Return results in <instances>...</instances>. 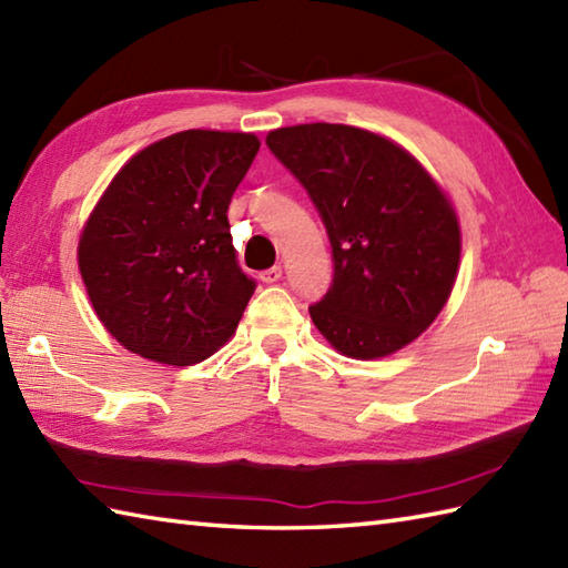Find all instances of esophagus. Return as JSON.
Returning <instances> with one entry per match:
<instances>
[{
	"label": "esophagus",
	"instance_id": "34e87169",
	"mask_svg": "<svg viewBox=\"0 0 568 568\" xmlns=\"http://www.w3.org/2000/svg\"><path fill=\"white\" fill-rule=\"evenodd\" d=\"M281 277H283V268H281V265H273V268L261 273V281L268 283V285H271V283H277V281H281Z\"/></svg>",
	"mask_w": 568,
	"mask_h": 568
}]
</instances>
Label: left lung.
Listing matches in <instances>:
<instances>
[{"label": "left lung", "mask_w": 568, "mask_h": 568, "mask_svg": "<svg viewBox=\"0 0 568 568\" xmlns=\"http://www.w3.org/2000/svg\"><path fill=\"white\" fill-rule=\"evenodd\" d=\"M315 204L334 277L310 317L336 352L381 358L437 320L458 273L462 232L449 197L403 146L346 124L265 136Z\"/></svg>", "instance_id": "1"}]
</instances>
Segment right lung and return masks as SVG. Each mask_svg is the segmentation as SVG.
Returning <instances> with one entry per match:
<instances>
[{
  "label": "right lung",
  "instance_id": "1",
  "mask_svg": "<svg viewBox=\"0 0 568 568\" xmlns=\"http://www.w3.org/2000/svg\"><path fill=\"white\" fill-rule=\"evenodd\" d=\"M258 149L244 131H180L104 190L78 263L100 322L131 354L192 366L232 339L256 281L239 268L226 210Z\"/></svg>",
  "mask_w": 568,
  "mask_h": 568
}]
</instances>
